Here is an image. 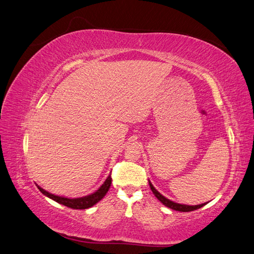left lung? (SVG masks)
Segmentation results:
<instances>
[{"label":"left lung","instance_id":"8db88e82","mask_svg":"<svg viewBox=\"0 0 254 254\" xmlns=\"http://www.w3.org/2000/svg\"><path fill=\"white\" fill-rule=\"evenodd\" d=\"M149 185H150V188H151L152 192L154 193L155 197H156L159 201H161L165 206H167V207H169V208H171V209H175V211H179V212H191V211H194V209H198V208H200V207H202V206L206 204V203H202V204H198V205H185V204L176 203V202H173V201L167 199L166 197H164L163 194L159 193V192L155 190L154 186L152 185V183L150 182V181H149Z\"/></svg>","mask_w":254,"mask_h":254}]
</instances>
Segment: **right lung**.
<instances>
[{"label":"right lung","instance_id":"add662e5","mask_svg":"<svg viewBox=\"0 0 254 254\" xmlns=\"http://www.w3.org/2000/svg\"><path fill=\"white\" fill-rule=\"evenodd\" d=\"M111 184H112V178H111V176H108L107 179L105 180V182L102 184V186H100L98 190H96L91 194L85 195V197L74 198V199H69V198L61 197V195L50 193L47 190H42L40 186L37 185V187L43 194L47 195L48 198L56 201L57 203L63 204L64 206H68L70 208H74V209H86V208H89V207L93 206L96 203H98L100 200L103 199V197L106 194L108 190H110Z\"/></svg>","mask_w":254,"mask_h":254}]
</instances>
